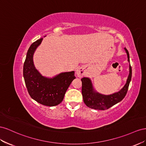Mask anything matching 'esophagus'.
I'll return each mask as SVG.
<instances>
[{"instance_id": "1", "label": "esophagus", "mask_w": 146, "mask_h": 146, "mask_svg": "<svg viewBox=\"0 0 146 146\" xmlns=\"http://www.w3.org/2000/svg\"><path fill=\"white\" fill-rule=\"evenodd\" d=\"M76 74L78 77L81 78L85 74V68L84 66H80L76 70Z\"/></svg>"}]
</instances>
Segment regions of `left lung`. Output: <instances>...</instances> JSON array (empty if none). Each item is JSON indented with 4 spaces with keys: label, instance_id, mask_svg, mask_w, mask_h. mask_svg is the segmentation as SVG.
I'll return each mask as SVG.
<instances>
[{
    "label": "left lung",
    "instance_id": "8db88e82",
    "mask_svg": "<svg viewBox=\"0 0 146 146\" xmlns=\"http://www.w3.org/2000/svg\"><path fill=\"white\" fill-rule=\"evenodd\" d=\"M125 51L128 62L130 63V56L128 50L124 48ZM132 70L130 64L129 65V74L125 84L119 92L110 95H103L95 90L92 82L89 78H83L82 81V94L83 100L87 106L92 109L98 110H105L118 103L125 97L128 91V86L131 79Z\"/></svg>",
    "mask_w": 146,
    "mask_h": 146
}]
</instances>
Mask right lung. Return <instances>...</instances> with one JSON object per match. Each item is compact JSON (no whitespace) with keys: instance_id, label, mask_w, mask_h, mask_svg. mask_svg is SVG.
Segmentation results:
<instances>
[{"instance_id":"add662e5","label":"right lung","mask_w":146,"mask_h":146,"mask_svg":"<svg viewBox=\"0 0 146 146\" xmlns=\"http://www.w3.org/2000/svg\"><path fill=\"white\" fill-rule=\"evenodd\" d=\"M43 38L29 47L23 66V76L28 92L32 99L48 106H54L64 100L66 90L72 83L74 72H62L52 78L43 76L34 65L33 57Z\"/></svg>"}]
</instances>
